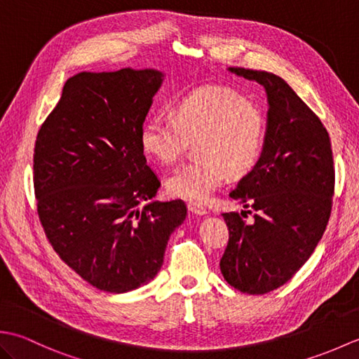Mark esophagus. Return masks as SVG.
<instances>
[{
    "label": "esophagus",
    "instance_id": "1",
    "mask_svg": "<svg viewBox=\"0 0 359 359\" xmlns=\"http://www.w3.org/2000/svg\"><path fill=\"white\" fill-rule=\"evenodd\" d=\"M187 207H188V211H189V212H193V215H196V216H203V215H207V208H205L203 205L197 203V202L189 201V202L187 203Z\"/></svg>",
    "mask_w": 359,
    "mask_h": 359
}]
</instances>
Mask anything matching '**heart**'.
Listing matches in <instances>:
<instances>
[{
	"mask_svg": "<svg viewBox=\"0 0 359 359\" xmlns=\"http://www.w3.org/2000/svg\"><path fill=\"white\" fill-rule=\"evenodd\" d=\"M266 135V117L256 102L230 88L205 86L179 98L172 118L152 116L140 129V147L154 162L170 166L195 142L199 158L179 168L166 182L168 193L207 201L226 174L241 177L253 170Z\"/></svg>",
	"mask_w": 359,
	"mask_h": 359,
	"instance_id": "obj_1",
	"label": "heart"
}]
</instances>
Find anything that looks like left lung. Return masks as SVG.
I'll return each instance as SVG.
<instances>
[{
    "label": "left lung",
    "instance_id": "8db88e82",
    "mask_svg": "<svg viewBox=\"0 0 359 359\" xmlns=\"http://www.w3.org/2000/svg\"><path fill=\"white\" fill-rule=\"evenodd\" d=\"M265 88L269 120L262 154L230 197L256 211L222 212L230 238L220 259L225 280L248 294L287 284L321 241L332 212L334 166L321 120L280 77L230 67Z\"/></svg>",
    "mask_w": 359,
    "mask_h": 359
}]
</instances>
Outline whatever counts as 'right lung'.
<instances>
[{"mask_svg":"<svg viewBox=\"0 0 359 359\" xmlns=\"http://www.w3.org/2000/svg\"><path fill=\"white\" fill-rule=\"evenodd\" d=\"M162 72H80L44 120L34 149L36 211L52 248L90 285L125 293L163 264L184 201L151 202L160 188L140 129Z\"/></svg>","mask_w":359,"mask_h":359,"instance_id":"obj_1","label":"right lung"}]
</instances>
